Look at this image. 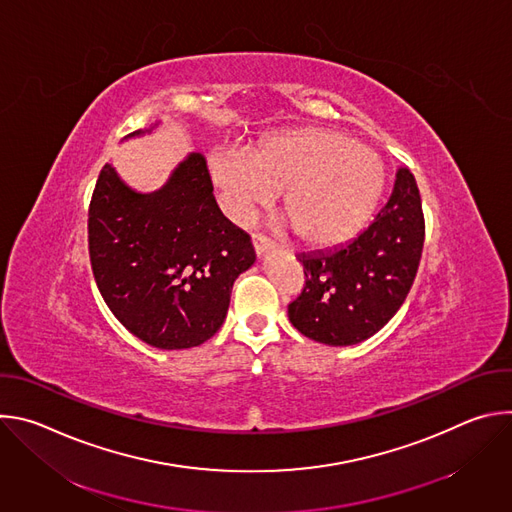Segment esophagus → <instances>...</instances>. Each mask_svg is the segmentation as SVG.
Instances as JSON below:
<instances>
[{
	"mask_svg": "<svg viewBox=\"0 0 512 512\" xmlns=\"http://www.w3.org/2000/svg\"><path fill=\"white\" fill-rule=\"evenodd\" d=\"M251 241H253V249H255L257 255H263L267 249L273 247L271 239L265 237V235H259V233H253V235H251Z\"/></svg>",
	"mask_w": 512,
	"mask_h": 512,
	"instance_id": "1",
	"label": "esophagus"
}]
</instances>
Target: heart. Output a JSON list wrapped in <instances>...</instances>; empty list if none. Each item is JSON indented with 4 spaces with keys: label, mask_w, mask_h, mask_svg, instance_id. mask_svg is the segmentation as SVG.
<instances>
[{
    "label": "heart",
    "mask_w": 512,
    "mask_h": 512,
    "mask_svg": "<svg viewBox=\"0 0 512 512\" xmlns=\"http://www.w3.org/2000/svg\"><path fill=\"white\" fill-rule=\"evenodd\" d=\"M210 174L235 218H249L283 192L291 231L310 247L350 239L367 223L383 188L379 158L326 129L287 131L249 154L218 152L210 158Z\"/></svg>",
    "instance_id": "heart-1"
}]
</instances>
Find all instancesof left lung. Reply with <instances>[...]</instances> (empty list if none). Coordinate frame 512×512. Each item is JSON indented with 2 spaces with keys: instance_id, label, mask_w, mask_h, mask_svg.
I'll return each mask as SVG.
<instances>
[{
  "instance_id": "8db88e82",
  "label": "left lung",
  "mask_w": 512,
  "mask_h": 512,
  "mask_svg": "<svg viewBox=\"0 0 512 512\" xmlns=\"http://www.w3.org/2000/svg\"><path fill=\"white\" fill-rule=\"evenodd\" d=\"M425 218L417 182L399 166L385 206L346 245L300 255L302 294L287 316L304 336L350 346L379 332L403 306L419 269Z\"/></svg>"
}]
</instances>
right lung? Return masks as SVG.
I'll list each match as a JSON object with an SVG mask.
<instances>
[{"label":"right lung","mask_w":512,"mask_h":512,"mask_svg":"<svg viewBox=\"0 0 512 512\" xmlns=\"http://www.w3.org/2000/svg\"><path fill=\"white\" fill-rule=\"evenodd\" d=\"M89 257L113 316L143 342L180 350L223 326L255 251L218 210L206 158L192 154L152 194L133 192L105 164L89 204Z\"/></svg>","instance_id":"add662e5"}]
</instances>
